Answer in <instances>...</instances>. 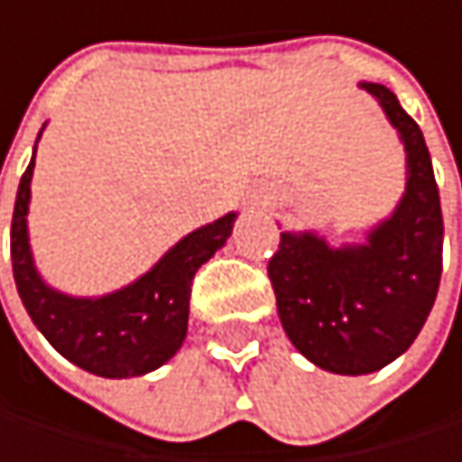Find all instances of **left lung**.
I'll return each mask as SVG.
<instances>
[{
  "instance_id": "obj_1",
  "label": "left lung",
  "mask_w": 462,
  "mask_h": 462,
  "mask_svg": "<svg viewBox=\"0 0 462 462\" xmlns=\"http://www.w3.org/2000/svg\"><path fill=\"white\" fill-rule=\"evenodd\" d=\"M406 150V190L363 245L331 247L315 231H282L269 261L280 323L315 365L360 376L403 355L422 331L441 280L444 220L430 152L395 94L360 83Z\"/></svg>"
}]
</instances>
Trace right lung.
Segmentation results:
<instances>
[{"mask_svg":"<svg viewBox=\"0 0 462 462\" xmlns=\"http://www.w3.org/2000/svg\"><path fill=\"white\" fill-rule=\"evenodd\" d=\"M32 174L34 155L21 177L10 228L13 277L32 323L53 349L88 374L128 379L155 371L185 342L193 274L228 242L236 212L182 236L150 272L125 288L78 299L51 288L34 266L26 226Z\"/></svg>","mask_w":462,"mask_h":462,"instance_id":"add662e5","label":"right lung"}]
</instances>
